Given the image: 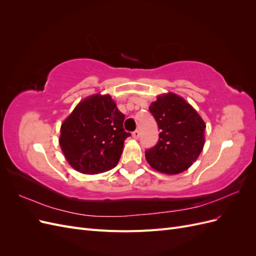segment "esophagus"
Segmentation results:
<instances>
[{
  "label": "esophagus",
  "instance_id": "esophagus-1",
  "mask_svg": "<svg viewBox=\"0 0 256 256\" xmlns=\"http://www.w3.org/2000/svg\"><path fill=\"white\" fill-rule=\"evenodd\" d=\"M140 136H141V132L138 130H136V131H134V132H132V136L134 138H140Z\"/></svg>",
  "mask_w": 256,
  "mask_h": 256
}]
</instances>
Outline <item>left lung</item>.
I'll return each mask as SVG.
<instances>
[{"mask_svg": "<svg viewBox=\"0 0 256 256\" xmlns=\"http://www.w3.org/2000/svg\"><path fill=\"white\" fill-rule=\"evenodd\" d=\"M150 112L160 134L157 144L145 152L147 162L170 175L186 171L203 150L206 125L202 118L184 99L172 92L158 96Z\"/></svg>", "mask_w": 256, "mask_h": 256, "instance_id": "left-lung-1", "label": "left lung"}]
</instances>
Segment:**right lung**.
<instances>
[{"mask_svg":"<svg viewBox=\"0 0 256 256\" xmlns=\"http://www.w3.org/2000/svg\"><path fill=\"white\" fill-rule=\"evenodd\" d=\"M124 115L110 95L84 99L62 124L60 145L67 161L84 174L109 171L118 164L124 141Z\"/></svg>","mask_w":256,"mask_h":256,"instance_id":"add662e5","label":"right lung"}]
</instances>
